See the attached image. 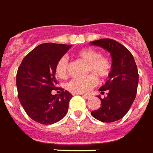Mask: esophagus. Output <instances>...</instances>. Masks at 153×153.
Masks as SVG:
<instances>
[{"label": "esophagus", "instance_id": "obj_1", "mask_svg": "<svg viewBox=\"0 0 153 153\" xmlns=\"http://www.w3.org/2000/svg\"><path fill=\"white\" fill-rule=\"evenodd\" d=\"M82 97L85 99V100H88V99H90V95H87V94H82Z\"/></svg>", "mask_w": 153, "mask_h": 153}]
</instances>
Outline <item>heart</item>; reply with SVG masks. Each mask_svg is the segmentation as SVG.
<instances>
[{
    "label": "heart",
    "instance_id": "1",
    "mask_svg": "<svg viewBox=\"0 0 153 153\" xmlns=\"http://www.w3.org/2000/svg\"><path fill=\"white\" fill-rule=\"evenodd\" d=\"M76 56L87 63V73H91L85 78H74L67 85L68 90L74 94H84L89 92L98 82V77L104 80L111 74L112 63L108 57L100 54L93 48H84L76 52ZM69 60L66 55L61 56L57 60L54 72L58 77L66 79L68 76Z\"/></svg>",
    "mask_w": 153,
    "mask_h": 153
}]
</instances>
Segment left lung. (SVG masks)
Masks as SVG:
<instances>
[{"instance_id": "8db88e82", "label": "left lung", "mask_w": 153, "mask_h": 153, "mask_svg": "<svg viewBox=\"0 0 153 153\" xmlns=\"http://www.w3.org/2000/svg\"><path fill=\"white\" fill-rule=\"evenodd\" d=\"M111 53L112 69L109 79L100 89L107 96L101 99V107L92 111L94 117L102 122H114L126 114L135 99L139 83V73L132 53L123 45L112 39L91 41Z\"/></svg>"}]
</instances>
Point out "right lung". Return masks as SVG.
<instances>
[{
  "mask_svg": "<svg viewBox=\"0 0 153 153\" xmlns=\"http://www.w3.org/2000/svg\"><path fill=\"white\" fill-rule=\"evenodd\" d=\"M71 46L55 43L39 45L23 58L18 68V97L27 116L36 122L56 123L68 112L72 95L57 86L54 66ZM52 90H60V94L53 96Z\"/></svg>",
  "mask_w": 153,
  "mask_h": 153,
  "instance_id": "right-lung-1",
  "label": "right lung"
}]
</instances>
